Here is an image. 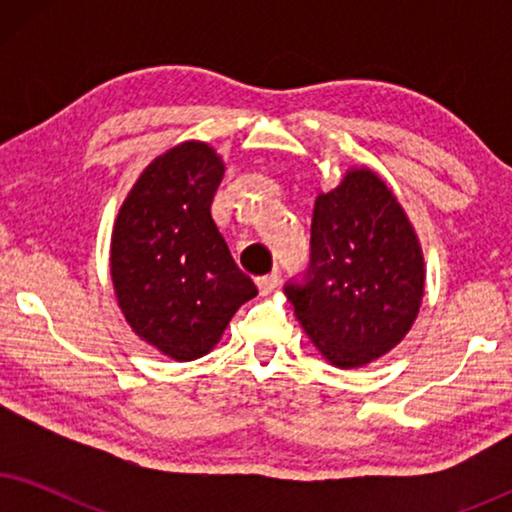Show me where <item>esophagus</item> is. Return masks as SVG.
Wrapping results in <instances>:
<instances>
[{
  "instance_id": "1",
  "label": "esophagus",
  "mask_w": 512,
  "mask_h": 512,
  "mask_svg": "<svg viewBox=\"0 0 512 512\" xmlns=\"http://www.w3.org/2000/svg\"><path fill=\"white\" fill-rule=\"evenodd\" d=\"M277 284H279L277 272H270V275H263L256 279V286H258V291H261V296H268V293L275 291Z\"/></svg>"
}]
</instances>
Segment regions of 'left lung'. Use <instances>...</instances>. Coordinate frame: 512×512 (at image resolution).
<instances>
[{
    "mask_svg": "<svg viewBox=\"0 0 512 512\" xmlns=\"http://www.w3.org/2000/svg\"><path fill=\"white\" fill-rule=\"evenodd\" d=\"M284 293L333 366L380 359L410 331L424 296L422 247L375 172H347L338 188L319 195L310 263Z\"/></svg>",
    "mask_w": 512,
    "mask_h": 512,
    "instance_id": "left-lung-1",
    "label": "left lung"
}]
</instances>
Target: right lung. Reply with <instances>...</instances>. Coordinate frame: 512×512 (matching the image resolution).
I'll return each mask as SVG.
<instances>
[{
	"label": "right lung",
	"mask_w": 512,
	"mask_h": 512,
	"mask_svg": "<svg viewBox=\"0 0 512 512\" xmlns=\"http://www.w3.org/2000/svg\"><path fill=\"white\" fill-rule=\"evenodd\" d=\"M223 172L212 146H174L132 186L111 235V279L125 321L177 361L207 354L258 293L212 219Z\"/></svg>",
	"instance_id": "add662e5"
}]
</instances>
